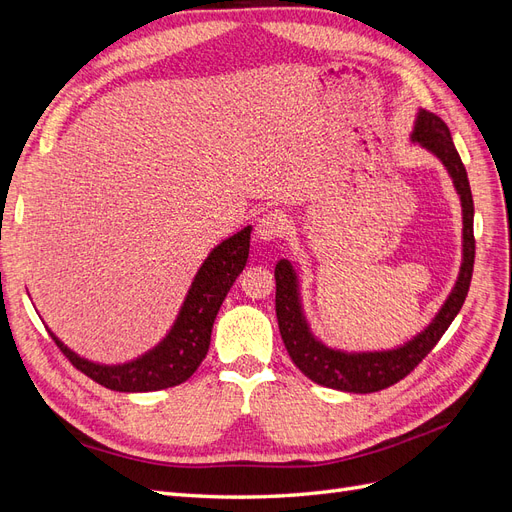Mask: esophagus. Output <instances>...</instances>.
Segmentation results:
<instances>
[{
	"label": "esophagus",
	"mask_w": 512,
	"mask_h": 512,
	"mask_svg": "<svg viewBox=\"0 0 512 512\" xmlns=\"http://www.w3.org/2000/svg\"><path fill=\"white\" fill-rule=\"evenodd\" d=\"M282 235V220L277 213H262L256 222V239L260 243H273Z\"/></svg>",
	"instance_id": "obj_1"
}]
</instances>
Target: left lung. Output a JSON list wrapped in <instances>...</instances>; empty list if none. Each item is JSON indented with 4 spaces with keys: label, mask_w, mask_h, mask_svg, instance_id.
Segmentation results:
<instances>
[{
    "label": "left lung",
    "mask_w": 512,
    "mask_h": 512,
    "mask_svg": "<svg viewBox=\"0 0 512 512\" xmlns=\"http://www.w3.org/2000/svg\"><path fill=\"white\" fill-rule=\"evenodd\" d=\"M410 141L421 145L436 156L446 168L448 177L453 179L455 190L461 200V267L457 282L448 294L444 305L427 327L416 333L406 344L391 350H367V352H346L329 348L314 335L301 303L299 273L292 262L282 258L275 265V312L284 346L292 363L303 374L329 389L346 393H376L386 389L421 363L431 348L440 342L444 331L459 314V309L468 297L472 271H474V200L470 192V181L466 166H463L455 149L451 130L446 123L425 108H418L414 119V130Z\"/></svg>",
    "instance_id": "1"
}]
</instances>
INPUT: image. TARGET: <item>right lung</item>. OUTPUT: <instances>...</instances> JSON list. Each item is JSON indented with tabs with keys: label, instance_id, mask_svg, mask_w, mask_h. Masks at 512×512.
<instances>
[{
	"label": "right lung",
	"instance_id": "right-lung-1",
	"mask_svg": "<svg viewBox=\"0 0 512 512\" xmlns=\"http://www.w3.org/2000/svg\"><path fill=\"white\" fill-rule=\"evenodd\" d=\"M250 237L252 226H245L237 235L213 247L194 275L173 327L158 346L136 356L134 361L119 365L94 363L70 350L53 331L49 333L76 369H81L85 376L106 389L119 393H147L177 386L194 374L209 352L215 316H218L230 286L245 269L247 256H250Z\"/></svg>",
	"mask_w": 512,
	"mask_h": 512
}]
</instances>
